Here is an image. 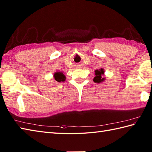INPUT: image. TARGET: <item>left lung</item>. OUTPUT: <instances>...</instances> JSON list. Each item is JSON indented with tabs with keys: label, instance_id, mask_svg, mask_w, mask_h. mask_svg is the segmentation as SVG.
Wrapping results in <instances>:
<instances>
[{
	"label": "left lung",
	"instance_id": "obj_1",
	"mask_svg": "<svg viewBox=\"0 0 152 152\" xmlns=\"http://www.w3.org/2000/svg\"><path fill=\"white\" fill-rule=\"evenodd\" d=\"M95 77L93 79V80L94 83H102L105 80V78H104V69H96L95 71Z\"/></svg>",
	"mask_w": 152,
	"mask_h": 152
}]
</instances>
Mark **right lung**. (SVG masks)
I'll list each match as a JSON object with an SVG mask.
<instances>
[{
    "instance_id": "1",
    "label": "right lung",
    "mask_w": 152,
    "mask_h": 152,
    "mask_svg": "<svg viewBox=\"0 0 152 152\" xmlns=\"http://www.w3.org/2000/svg\"><path fill=\"white\" fill-rule=\"evenodd\" d=\"M54 79L58 83L64 82L66 80V76L64 75L62 72H56L54 74Z\"/></svg>"
}]
</instances>
